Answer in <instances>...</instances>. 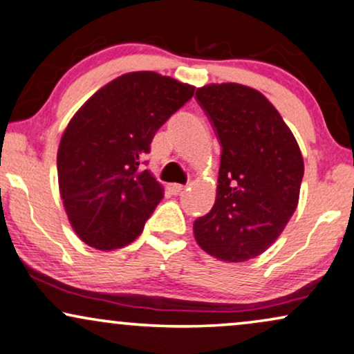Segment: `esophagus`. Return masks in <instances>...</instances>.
Listing matches in <instances>:
<instances>
[{"label": "esophagus", "mask_w": 354, "mask_h": 354, "mask_svg": "<svg viewBox=\"0 0 354 354\" xmlns=\"http://www.w3.org/2000/svg\"><path fill=\"white\" fill-rule=\"evenodd\" d=\"M168 189L171 191V194L178 196V194H183V192H185L186 186H183V185H176V183H174V185H169V186H168Z\"/></svg>", "instance_id": "esophagus-1"}]
</instances>
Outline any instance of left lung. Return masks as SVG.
Wrapping results in <instances>:
<instances>
[{"mask_svg":"<svg viewBox=\"0 0 354 354\" xmlns=\"http://www.w3.org/2000/svg\"><path fill=\"white\" fill-rule=\"evenodd\" d=\"M196 96L216 127L222 156L216 203L192 225L194 239L221 261H247L274 243L297 207L301 149L258 89L212 83Z\"/></svg>","mask_w":354,"mask_h":354,"instance_id":"8db88e82","label":"left lung"}]
</instances>
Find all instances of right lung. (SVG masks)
I'll return each instance as SVG.
<instances>
[{"label": "right lung", "mask_w": 354, "mask_h": 354, "mask_svg": "<svg viewBox=\"0 0 354 354\" xmlns=\"http://www.w3.org/2000/svg\"><path fill=\"white\" fill-rule=\"evenodd\" d=\"M192 95V84L132 71L97 89L70 119L57 151L58 189L71 229L89 247L113 252L142 234L163 186L138 165Z\"/></svg>", "instance_id": "obj_1"}]
</instances>
